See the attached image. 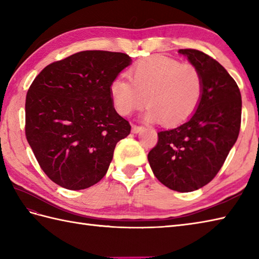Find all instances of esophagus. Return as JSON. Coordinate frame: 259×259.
<instances>
[{"instance_id": "obj_1", "label": "esophagus", "mask_w": 259, "mask_h": 259, "mask_svg": "<svg viewBox=\"0 0 259 259\" xmlns=\"http://www.w3.org/2000/svg\"><path fill=\"white\" fill-rule=\"evenodd\" d=\"M144 130V128H142V126H140V125H136V124H133V134H139L140 131H142Z\"/></svg>"}]
</instances>
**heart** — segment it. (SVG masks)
I'll return each instance as SVG.
<instances>
[{
  "label": "heart",
  "instance_id": "heart-1",
  "mask_svg": "<svg viewBox=\"0 0 259 259\" xmlns=\"http://www.w3.org/2000/svg\"><path fill=\"white\" fill-rule=\"evenodd\" d=\"M129 79L118 76L109 87L115 110L130 115L149 104L145 119L175 125L184 122L200 102L203 80L199 69L178 60L152 56L133 65Z\"/></svg>",
  "mask_w": 259,
  "mask_h": 259
}]
</instances>
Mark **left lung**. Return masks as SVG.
I'll list each match as a JSON object with an SVG mask.
<instances>
[{"mask_svg":"<svg viewBox=\"0 0 259 259\" xmlns=\"http://www.w3.org/2000/svg\"><path fill=\"white\" fill-rule=\"evenodd\" d=\"M178 52L199 69L202 96L186 122L159 131L148 161L161 184L188 192L210 183L223 167L239 135L241 96L237 83L216 60L194 49Z\"/></svg>","mask_w":259,"mask_h":259,"instance_id":"left-lung-1","label":"left lung"}]
</instances>
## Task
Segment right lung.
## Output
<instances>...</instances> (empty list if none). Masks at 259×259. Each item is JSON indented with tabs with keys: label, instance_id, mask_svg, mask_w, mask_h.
Returning <instances> with one entry per match:
<instances>
[{
	"label": "right lung",
	"instance_id": "1",
	"mask_svg": "<svg viewBox=\"0 0 259 259\" xmlns=\"http://www.w3.org/2000/svg\"><path fill=\"white\" fill-rule=\"evenodd\" d=\"M131 64L128 54L82 51L47 65L25 100V136L53 183L81 190L107 174L131 125L115 111L109 87Z\"/></svg>",
	"mask_w": 259,
	"mask_h": 259
}]
</instances>
